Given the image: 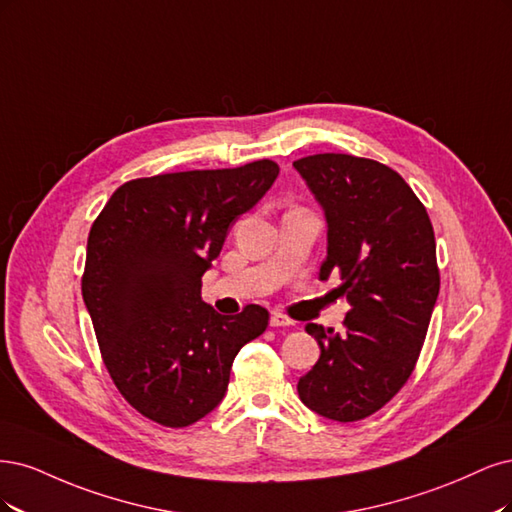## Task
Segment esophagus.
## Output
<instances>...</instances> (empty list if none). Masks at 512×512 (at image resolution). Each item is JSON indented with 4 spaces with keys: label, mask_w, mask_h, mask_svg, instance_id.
<instances>
[{
    "label": "esophagus",
    "mask_w": 512,
    "mask_h": 512,
    "mask_svg": "<svg viewBox=\"0 0 512 512\" xmlns=\"http://www.w3.org/2000/svg\"><path fill=\"white\" fill-rule=\"evenodd\" d=\"M270 325H272V327H289V325H293V321H291L289 317H285L283 312H272Z\"/></svg>",
    "instance_id": "34e87169"
}]
</instances>
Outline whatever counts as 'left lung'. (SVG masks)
<instances>
[{"label": "left lung", "instance_id": "1", "mask_svg": "<svg viewBox=\"0 0 512 512\" xmlns=\"http://www.w3.org/2000/svg\"><path fill=\"white\" fill-rule=\"evenodd\" d=\"M293 168L325 214L319 278L338 274L351 304L342 334L306 325L321 357L298 393L325 419L359 421L383 408L415 370L440 291L434 229L406 180L383 163L323 153Z\"/></svg>", "mask_w": 512, "mask_h": 512}]
</instances>
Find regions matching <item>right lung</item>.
Here are the masks:
<instances>
[{"label": "right lung", "instance_id": "1", "mask_svg": "<svg viewBox=\"0 0 512 512\" xmlns=\"http://www.w3.org/2000/svg\"><path fill=\"white\" fill-rule=\"evenodd\" d=\"M278 176L270 159L232 170L129 180L87 240L82 300L114 385L144 417L187 427L221 404L238 351L268 327L249 304L223 317L202 300V276L227 229Z\"/></svg>", "mask_w": 512, "mask_h": 512}]
</instances>
